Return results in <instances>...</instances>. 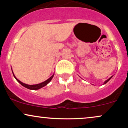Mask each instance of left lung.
Returning <instances> with one entry per match:
<instances>
[{"label": "left lung", "instance_id": "8db88e82", "mask_svg": "<svg viewBox=\"0 0 128 128\" xmlns=\"http://www.w3.org/2000/svg\"><path fill=\"white\" fill-rule=\"evenodd\" d=\"M112 76H111V77H110V78H109V79H107V80H106V81H105V82H104V84H106V83H107V82H108V81H109V80H110V79H111V78H112Z\"/></svg>", "mask_w": 128, "mask_h": 128}]
</instances>
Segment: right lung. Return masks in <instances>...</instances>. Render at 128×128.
<instances>
[{
  "instance_id": "obj_1",
  "label": "right lung",
  "mask_w": 128,
  "mask_h": 128,
  "mask_svg": "<svg viewBox=\"0 0 128 128\" xmlns=\"http://www.w3.org/2000/svg\"><path fill=\"white\" fill-rule=\"evenodd\" d=\"M12 73H13V72H12ZM13 75H14V78H15L16 80H17V81H18V82L22 85V86H24V87L27 88H28V89L33 90H38L40 88H41L43 87V86H46V85L48 84H49L50 82V80H52V79L53 78V77H54V74H53V75L51 76L50 78H49L48 79V80H45V81L43 82H42V83H40V84H36V85H28V84H24V83L22 82L21 81H20V80H19L16 77L15 75H14V73H13Z\"/></svg>"
}]
</instances>
